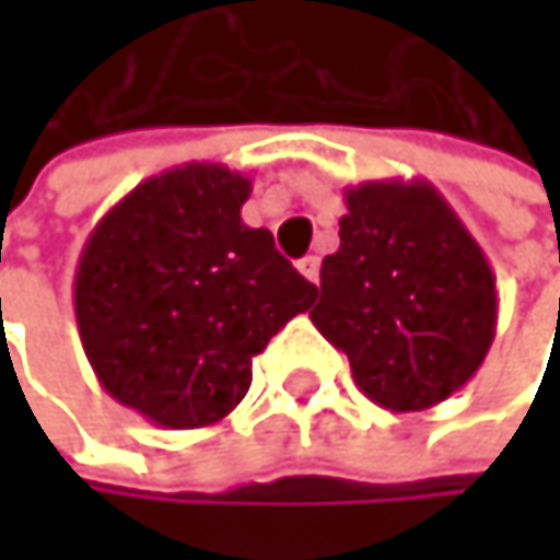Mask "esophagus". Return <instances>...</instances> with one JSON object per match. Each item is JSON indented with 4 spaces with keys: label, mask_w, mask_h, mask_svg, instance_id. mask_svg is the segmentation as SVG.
Segmentation results:
<instances>
[{
    "label": "esophagus",
    "mask_w": 560,
    "mask_h": 560,
    "mask_svg": "<svg viewBox=\"0 0 560 560\" xmlns=\"http://www.w3.org/2000/svg\"><path fill=\"white\" fill-rule=\"evenodd\" d=\"M299 271L308 278V282H318V258H315V255H305V258L299 261Z\"/></svg>",
    "instance_id": "34e87169"
}]
</instances>
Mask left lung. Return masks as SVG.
Instances as JSON below:
<instances>
[{
    "label": "left lung",
    "instance_id": "8db88e82",
    "mask_svg": "<svg viewBox=\"0 0 560 560\" xmlns=\"http://www.w3.org/2000/svg\"><path fill=\"white\" fill-rule=\"evenodd\" d=\"M318 278L308 318L349 355L355 386L396 413L467 386L498 329L490 261L423 177L346 187L339 252Z\"/></svg>",
    "mask_w": 560,
    "mask_h": 560
}]
</instances>
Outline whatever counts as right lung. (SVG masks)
Returning a JSON list of instances; mask_svg holds the SVG:
<instances>
[{
    "instance_id": "obj_1",
    "label": "right lung",
    "mask_w": 560,
    "mask_h": 560,
    "mask_svg": "<svg viewBox=\"0 0 560 560\" xmlns=\"http://www.w3.org/2000/svg\"><path fill=\"white\" fill-rule=\"evenodd\" d=\"M252 177L180 164L137 184L83 245L73 308L100 386L143 420L198 430L252 386V359L318 289L242 221Z\"/></svg>"
}]
</instances>
